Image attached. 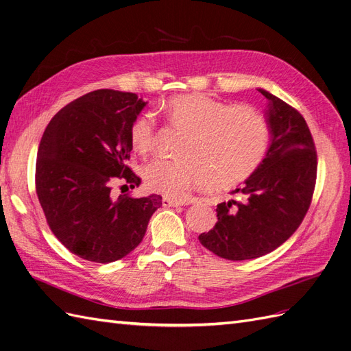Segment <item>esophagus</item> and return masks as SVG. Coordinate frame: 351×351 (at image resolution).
<instances>
[{
  "label": "esophagus",
  "instance_id": "34e87169",
  "mask_svg": "<svg viewBox=\"0 0 351 351\" xmlns=\"http://www.w3.org/2000/svg\"><path fill=\"white\" fill-rule=\"evenodd\" d=\"M184 205L183 200H177V199H171V197H164L162 199V206L164 208H174V206H182Z\"/></svg>",
  "mask_w": 351,
  "mask_h": 351
}]
</instances>
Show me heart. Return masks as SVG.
Instances as JSON below:
<instances>
[{"label":"heart","mask_w":351,"mask_h":351,"mask_svg":"<svg viewBox=\"0 0 351 351\" xmlns=\"http://www.w3.org/2000/svg\"><path fill=\"white\" fill-rule=\"evenodd\" d=\"M167 121L187 132L180 159H154L142 169L146 187L168 197H186L205 186L227 190L247 180L269 146V124L249 105H231L205 93H183L164 104ZM156 121L149 112L136 117L130 141L141 154L152 151Z\"/></svg>","instance_id":"b5f03b06"}]
</instances>
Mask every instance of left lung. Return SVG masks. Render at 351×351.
I'll return each mask as SVG.
<instances>
[{"mask_svg":"<svg viewBox=\"0 0 351 351\" xmlns=\"http://www.w3.org/2000/svg\"><path fill=\"white\" fill-rule=\"evenodd\" d=\"M268 99L271 143L262 164L241 189L243 200L217 206L218 222L199 241L217 256L246 261L263 256L289 240L311 206L317 156L303 115L275 95Z\"/></svg>","mask_w":351,"mask_h":351,"instance_id":"obj_1","label":"left lung"}]
</instances>
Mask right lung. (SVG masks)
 Segmentation results:
<instances>
[{
    "mask_svg": "<svg viewBox=\"0 0 351 351\" xmlns=\"http://www.w3.org/2000/svg\"><path fill=\"white\" fill-rule=\"evenodd\" d=\"M146 102L136 93L99 89L60 110L42 136L35 184L54 236L79 258L110 263L134 250L162 197H114L112 186L141 184L127 161L130 125ZM129 189V187H127Z\"/></svg>",
    "mask_w": 351,
    "mask_h": 351,
    "instance_id": "add662e5",
    "label": "right lung"
}]
</instances>
